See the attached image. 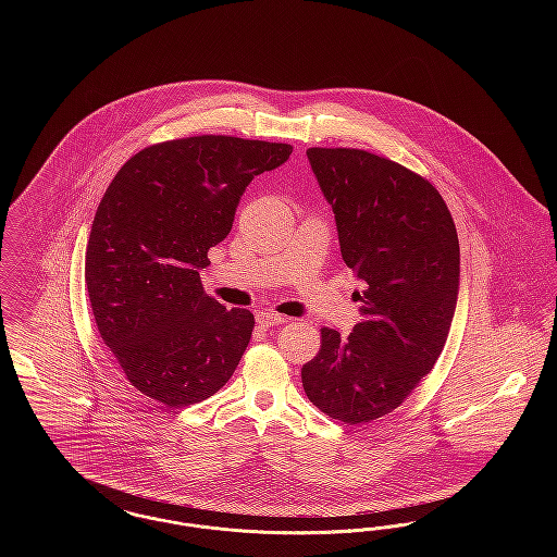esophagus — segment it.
<instances>
[{"label":"esophagus","instance_id":"obj_1","mask_svg":"<svg viewBox=\"0 0 557 557\" xmlns=\"http://www.w3.org/2000/svg\"><path fill=\"white\" fill-rule=\"evenodd\" d=\"M282 323H286V318H282V315H275V313H259L257 315V325L259 327H275V325H282Z\"/></svg>","mask_w":557,"mask_h":557}]
</instances>
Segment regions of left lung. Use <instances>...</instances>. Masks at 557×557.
<instances>
[{
    "label": "left lung",
    "instance_id": "8db88e82",
    "mask_svg": "<svg viewBox=\"0 0 557 557\" xmlns=\"http://www.w3.org/2000/svg\"><path fill=\"white\" fill-rule=\"evenodd\" d=\"M307 159L363 292L348 336L321 330L302 386L330 418L366 424L397 409L447 343L459 242L436 187L397 162L350 148H309Z\"/></svg>",
    "mask_w": 557,
    "mask_h": 557
}]
</instances>
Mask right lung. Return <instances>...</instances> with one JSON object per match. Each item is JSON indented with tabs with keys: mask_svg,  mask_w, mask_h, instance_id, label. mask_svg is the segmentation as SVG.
Wrapping results in <instances>:
<instances>
[{
	"mask_svg": "<svg viewBox=\"0 0 557 557\" xmlns=\"http://www.w3.org/2000/svg\"><path fill=\"white\" fill-rule=\"evenodd\" d=\"M290 154L288 144L227 135L173 139L137 152L108 186L85 284L104 345L146 397L180 409L234 375L255 315L211 298L200 271L246 186Z\"/></svg>",
	"mask_w": 557,
	"mask_h": 557,
	"instance_id": "right-lung-1",
	"label": "right lung"
}]
</instances>
